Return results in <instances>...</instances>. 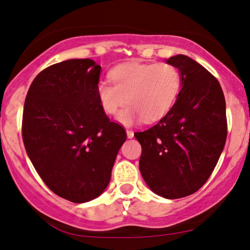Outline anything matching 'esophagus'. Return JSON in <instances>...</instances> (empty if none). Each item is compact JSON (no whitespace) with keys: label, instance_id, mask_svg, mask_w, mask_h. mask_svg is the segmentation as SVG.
<instances>
[{"label":"esophagus","instance_id":"34e87169","mask_svg":"<svg viewBox=\"0 0 250 250\" xmlns=\"http://www.w3.org/2000/svg\"><path fill=\"white\" fill-rule=\"evenodd\" d=\"M127 136H128V139H133V137H134V131L130 130V129H127Z\"/></svg>","mask_w":250,"mask_h":250}]
</instances>
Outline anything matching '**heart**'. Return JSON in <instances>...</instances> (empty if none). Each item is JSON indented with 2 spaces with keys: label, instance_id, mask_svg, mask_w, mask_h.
<instances>
[{
  "label": "heart",
  "instance_id": "heart-1",
  "mask_svg": "<svg viewBox=\"0 0 250 250\" xmlns=\"http://www.w3.org/2000/svg\"><path fill=\"white\" fill-rule=\"evenodd\" d=\"M110 79L113 83L99 82L97 97L109 115H116L128 101L130 105L119 115L125 125L141 117L146 122L161 119L174 105L182 84L180 70L169 63H128L111 70Z\"/></svg>",
  "mask_w": 250,
  "mask_h": 250
}]
</instances>
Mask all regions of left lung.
Here are the masks:
<instances>
[{"label":"left lung","mask_w":250,"mask_h":250,"mask_svg":"<svg viewBox=\"0 0 250 250\" xmlns=\"http://www.w3.org/2000/svg\"><path fill=\"white\" fill-rule=\"evenodd\" d=\"M182 76L176 102L156 125L136 131L140 171L149 188L166 199L194 194L207 182L227 139L222 88L205 67L186 55L167 60Z\"/></svg>","instance_id":"left-lung-1"}]
</instances>
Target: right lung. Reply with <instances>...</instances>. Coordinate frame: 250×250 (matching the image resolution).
Here are the masks:
<instances>
[{"label": "right lung", "instance_id": "1", "mask_svg": "<svg viewBox=\"0 0 250 250\" xmlns=\"http://www.w3.org/2000/svg\"><path fill=\"white\" fill-rule=\"evenodd\" d=\"M101 67L67 60L43 69L24 101L22 139L31 163L56 195L74 203L107 188L125 129L110 121L96 88Z\"/></svg>", "mask_w": 250, "mask_h": 250}]
</instances>
